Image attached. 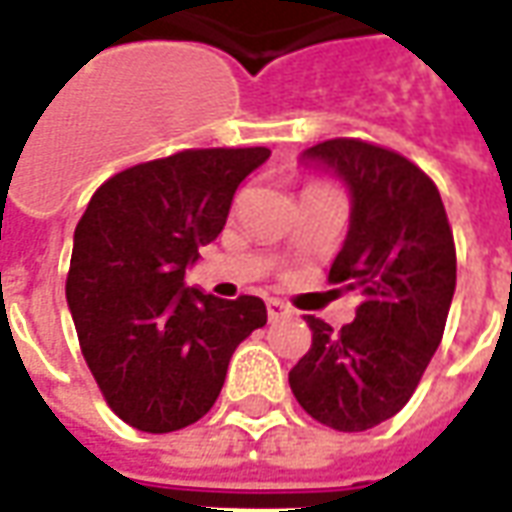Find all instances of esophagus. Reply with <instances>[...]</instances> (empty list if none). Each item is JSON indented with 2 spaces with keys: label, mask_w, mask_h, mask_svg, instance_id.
I'll use <instances>...</instances> for the list:
<instances>
[{
  "label": "esophagus",
  "mask_w": 512,
  "mask_h": 512,
  "mask_svg": "<svg viewBox=\"0 0 512 512\" xmlns=\"http://www.w3.org/2000/svg\"><path fill=\"white\" fill-rule=\"evenodd\" d=\"M266 307H268V318H271V321H277V318H285V316H293V310L285 305L282 299H268Z\"/></svg>",
  "instance_id": "esophagus-1"
}]
</instances>
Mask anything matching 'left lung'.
Here are the masks:
<instances>
[{
    "mask_svg": "<svg viewBox=\"0 0 512 512\" xmlns=\"http://www.w3.org/2000/svg\"><path fill=\"white\" fill-rule=\"evenodd\" d=\"M352 191V224L330 268L332 285L363 293L335 332L307 316L313 343L288 382L307 416L363 432L396 416L438 349L455 296L457 255L435 182L413 160L363 138L310 146Z\"/></svg>",
    "mask_w": 512,
    "mask_h": 512,
    "instance_id": "8db88e82",
    "label": "left lung"
}]
</instances>
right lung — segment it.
<instances>
[{
    "label": "right lung",
    "mask_w": 512,
    "mask_h": 512,
    "mask_svg": "<svg viewBox=\"0 0 512 512\" xmlns=\"http://www.w3.org/2000/svg\"><path fill=\"white\" fill-rule=\"evenodd\" d=\"M266 146L180 149L105 180L74 230L66 299L110 410L141 432H174L219 399L235 346L266 324L260 296L185 288L199 246L219 238L232 196Z\"/></svg>",
    "instance_id": "obj_1"
}]
</instances>
